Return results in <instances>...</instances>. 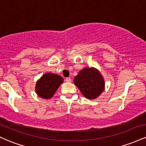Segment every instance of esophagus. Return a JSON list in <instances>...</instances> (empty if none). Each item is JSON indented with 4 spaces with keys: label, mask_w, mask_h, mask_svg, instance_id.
Returning <instances> with one entry per match:
<instances>
[{
    "label": "esophagus",
    "mask_w": 146,
    "mask_h": 146,
    "mask_svg": "<svg viewBox=\"0 0 146 146\" xmlns=\"http://www.w3.org/2000/svg\"><path fill=\"white\" fill-rule=\"evenodd\" d=\"M65 81L67 82H71V78H66V80H65Z\"/></svg>",
    "instance_id": "esophagus-1"
}]
</instances>
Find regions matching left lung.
<instances>
[{
  "instance_id": "1",
  "label": "left lung",
  "mask_w": 146,
  "mask_h": 146,
  "mask_svg": "<svg viewBox=\"0 0 146 146\" xmlns=\"http://www.w3.org/2000/svg\"><path fill=\"white\" fill-rule=\"evenodd\" d=\"M73 82L84 97L94 100L104 90V80L101 73L95 68H84L74 78Z\"/></svg>"
}]
</instances>
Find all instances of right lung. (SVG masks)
<instances>
[{
    "label": "right lung",
    "instance_id": "obj_1",
    "mask_svg": "<svg viewBox=\"0 0 146 146\" xmlns=\"http://www.w3.org/2000/svg\"><path fill=\"white\" fill-rule=\"evenodd\" d=\"M64 79L54 73H45L37 81L36 92L43 99H50L53 96L58 87L63 83Z\"/></svg>",
    "mask_w": 146,
    "mask_h": 146
}]
</instances>
